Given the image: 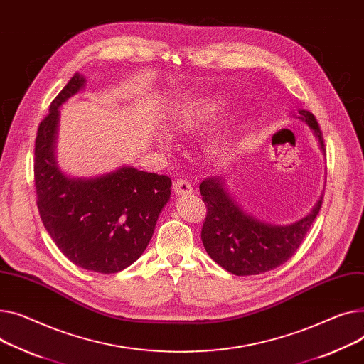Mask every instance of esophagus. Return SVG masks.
I'll return each mask as SVG.
<instances>
[{
  "mask_svg": "<svg viewBox=\"0 0 364 364\" xmlns=\"http://www.w3.org/2000/svg\"><path fill=\"white\" fill-rule=\"evenodd\" d=\"M173 190L177 196H184V195H190V193H193L191 184L187 180H181V178H177L174 181Z\"/></svg>",
  "mask_w": 364,
  "mask_h": 364,
  "instance_id": "1",
  "label": "esophagus"
}]
</instances>
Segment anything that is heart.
Wrapping results in <instances>:
<instances>
[{"label": "heart", "mask_w": 364, "mask_h": 364, "mask_svg": "<svg viewBox=\"0 0 364 364\" xmlns=\"http://www.w3.org/2000/svg\"><path fill=\"white\" fill-rule=\"evenodd\" d=\"M227 107L225 100L210 96V98H202L199 101L190 102L181 108V111L174 118V127L181 133L195 132L209 121L215 119ZM228 149V137L225 133H216L210 143L209 151L213 156H221Z\"/></svg>", "instance_id": "1"}]
</instances>
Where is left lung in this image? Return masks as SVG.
<instances>
[{"instance_id": "1", "label": "left lung", "mask_w": 364, "mask_h": 364, "mask_svg": "<svg viewBox=\"0 0 364 364\" xmlns=\"http://www.w3.org/2000/svg\"><path fill=\"white\" fill-rule=\"evenodd\" d=\"M319 140L325 152V141L314 115L299 111ZM206 205L202 227V241L208 255L223 268L237 277L257 275L272 271L291 257L300 247L314 218L322 206V196L301 220L288 225H272L246 213L232 199L223 177H210L199 186Z\"/></svg>"}]
</instances>
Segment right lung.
Returning a JSON list of instances; mask_svg holds the SVG:
<instances>
[{"instance_id": "add662e5", "label": "right lung", "mask_w": 364, "mask_h": 364, "mask_svg": "<svg viewBox=\"0 0 364 364\" xmlns=\"http://www.w3.org/2000/svg\"><path fill=\"white\" fill-rule=\"evenodd\" d=\"M79 73L55 96L35 140V187L41 220L61 253L83 269L115 274L148 247L171 178L119 166L93 178H71L55 161L60 107L85 86Z\"/></svg>"}]
</instances>
